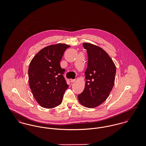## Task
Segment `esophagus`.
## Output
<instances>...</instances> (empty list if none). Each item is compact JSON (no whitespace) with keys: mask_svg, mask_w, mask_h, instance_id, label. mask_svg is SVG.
I'll use <instances>...</instances> for the list:
<instances>
[{"mask_svg":"<svg viewBox=\"0 0 146 146\" xmlns=\"http://www.w3.org/2000/svg\"><path fill=\"white\" fill-rule=\"evenodd\" d=\"M76 82V79H70V82L71 83H74Z\"/></svg>","mask_w":146,"mask_h":146,"instance_id":"1","label":"esophagus"}]
</instances>
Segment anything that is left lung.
Wrapping results in <instances>:
<instances>
[{"label":"left lung","instance_id":"obj_1","mask_svg":"<svg viewBox=\"0 0 146 146\" xmlns=\"http://www.w3.org/2000/svg\"><path fill=\"white\" fill-rule=\"evenodd\" d=\"M88 61L85 71V88L78 98L84 106L94 108L108 98L114 84L116 67L104 49L92 44L84 42Z\"/></svg>","mask_w":146,"mask_h":146}]
</instances>
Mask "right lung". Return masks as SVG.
<instances>
[{
    "instance_id": "obj_1",
    "label": "right lung",
    "mask_w": 146,
    "mask_h": 146,
    "mask_svg": "<svg viewBox=\"0 0 146 146\" xmlns=\"http://www.w3.org/2000/svg\"><path fill=\"white\" fill-rule=\"evenodd\" d=\"M70 46L57 44L39 51L28 68L29 87L36 102L45 108L61 104L68 85L63 76L65 70L60 66L64 52Z\"/></svg>"
}]
</instances>
